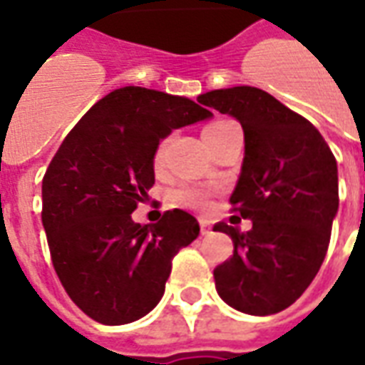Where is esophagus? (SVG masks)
<instances>
[{"mask_svg":"<svg viewBox=\"0 0 365 365\" xmlns=\"http://www.w3.org/2000/svg\"><path fill=\"white\" fill-rule=\"evenodd\" d=\"M199 227H201V235L207 237V235H211V225L207 219H199Z\"/></svg>","mask_w":365,"mask_h":365,"instance_id":"1","label":"esophagus"}]
</instances>
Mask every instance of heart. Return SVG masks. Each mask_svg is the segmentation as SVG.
I'll use <instances>...</instances> for the list:
<instances>
[{
  "label": "heart",
  "instance_id": "heart-1",
  "mask_svg": "<svg viewBox=\"0 0 365 365\" xmlns=\"http://www.w3.org/2000/svg\"><path fill=\"white\" fill-rule=\"evenodd\" d=\"M227 123H230V120H217V123H211V125L205 127V130H203V138L211 135V133H215L217 128L225 127ZM164 148H166V144L162 143L158 146L156 154H154V164H156V166L162 164V158H164ZM174 197L180 205L191 207V209H207V207H209V195H207L205 191L193 190V187H182V190H178L175 191Z\"/></svg>",
  "mask_w": 365,
  "mask_h": 365
}]
</instances>
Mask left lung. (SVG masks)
<instances>
[{
    "label": "left lung",
    "mask_w": 365,
    "mask_h": 365,
    "mask_svg": "<svg viewBox=\"0 0 365 365\" xmlns=\"http://www.w3.org/2000/svg\"><path fill=\"white\" fill-rule=\"evenodd\" d=\"M197 101L232 115L245 130V160L230 205L252 229L215 225L235 245L213 272L217 293L246 314L279 313L311 285L329 250L338 211L334 154L305 117L268 91L237 86L207 91Z\"/></svg>",
    "instance_id": "1"
}]
</instances>
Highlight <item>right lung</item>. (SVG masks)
I'll return each instance as SVG.
<instances>
[{
  "mask_svg": "<svg viewBox=\"0 0 365 365\" xmlns=\"http://www.w3.org/2000/svg\"><path fill=\"white\" fill-rule=\"evenodd\" d=\"M187 97L127 86L99 99L60 144L43 178V227L60 283L101 324H127L164 295L172 260L199 237L182 209L130 219L154 185V154L174 128L209 119Z\"/></svg>",
  "mask_w": 365,
  "mask_h": 365,
  "instance_id": "1",
  "label": "right lung"
}]
</instances>
